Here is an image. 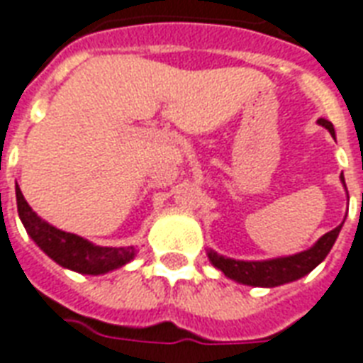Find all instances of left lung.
<instances>
[{"label": "left lung", "mask_w": 363, "mask_h": 363, "mask_svg": "<svg viewBox=\"0 0 363 363\" xmlns=\"http://www.w3.org/2000/svg\"><path fill=\"white\" fill-rule=\"evenodd\" d=\"M318 123L335 136V128L329 121L319 119ZM340 181L345 184L342 173H340ZM340 229H342V223L329 233H325L310 250H304V252L294 254V256L275 257V259H264V262H240V259L223 257L213 250H209L208 257L217 269L225 273V277L233 279L236 283L250 284V286H279V284L291 283V281L304 277L313 267H318L327 257V254L331 252Z\"/></svg>", "instance_id": "left-lung-1"}]
</instances>
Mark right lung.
<instances>
[{"mask_svg":"<svg viewBox=\"0 0 363 363\" xmlns=\"http://www.w3.org/2000/svg\"><path fill=\"white\" fill-rule=\"evenodd\" d=\"M15 192H17L18 217H21L26 233L61 267L77 271V273H84V275H101L107 271L123 267L134 257L133 246L130 248L96 246V244L84 240L82 236L55 229L53 225L42 221L32 211L30 206L24 200L18 184Z\"/></svg>","mask_w":363,"mask_h":363,"instance_id":"1","label":"right lung"}]
</instances>
